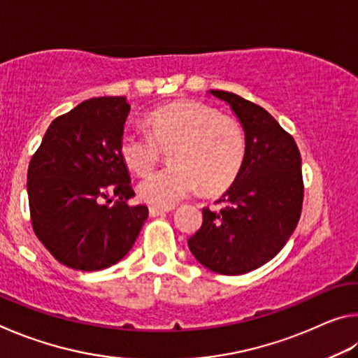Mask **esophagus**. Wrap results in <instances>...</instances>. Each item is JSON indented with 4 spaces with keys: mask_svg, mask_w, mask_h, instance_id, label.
Masks as SVG:
<instances>
[{
    "mask_svg": "<svg viewBox=\"0 0 358 358\" xmlns=\"http://www.w3.org/2000/svg\"><path fill=\"white\" fill-rule=\"evenodd\" d=\"M173 210V207H169V208H161V207H150V210H148V213H150V216H159V215H166V213H169V211H172Z\"/></svg>",
    "mask_w": 358,
    "mask_h": 358,
    "instance_id": "1",
    "label": "esophagus"
}]
</instances>
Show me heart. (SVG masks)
I'll return each instance as SVG.
<instances>
[{
    "instance_id": "obj_1",
    "label": "heart",
    "mask_w": 358,
    "mask_h": 358,
    "mask_svg": "<svg viewBox=\"0 0 358 358\" xmlns=\"http://www.w3.org/2000/svg\"><path fill=\"white\" fill-rule=\"evenodd\" d=\"M150 134L126 131L120 155L137 175H147L171 151L164 169L141 181L137 194L153 207L169 208L202 186L216 194L234 183L245 161V136L237 121L222 117L202 102L177 101L150 112L145 118Z\"/></svg>"
}]
</instances>
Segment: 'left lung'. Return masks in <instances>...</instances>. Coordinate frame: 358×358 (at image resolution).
I'll return each instance as SVG.
<instances>
[{
    "label": "left lung",
    "instance_id": "left-lung-1",
    "mask_svg": "<svg viewBox=\"0 0 358 358\" xmlns=\"http://www.w3.org/2000/svg\"><path fill=\"white\" fill-rule=\"evenodd\" d=\"M230 107L245 132V161L220 201L202 210L203 222L187 246L203 266L221 275H243L273 259L300 220L301 157L294 138L260 106L210 90Z\"/></svg>",
    "mask_w": 358,
    "mask_h": 358
}]
</instances>
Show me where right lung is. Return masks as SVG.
Masks as SVG:
<instances>
[{
	"instance_id": "obj_1",
	"label": "right lung",
	"mask_w": 358,
	"mask_h": 358,
	"mask_svg": "<svg viewBox=\"0 0 358 358\" xmlns=\"http://www.w3.org/2000/svg\"><path fill=\"white\" fill-rule=\"evenodd\" d=\"M131 104L121 96L83 101L52 121L28 167L36 237L69 268L96 271L123 259L148 217L120 138Z\"/></svg>"
}]
</instances>
